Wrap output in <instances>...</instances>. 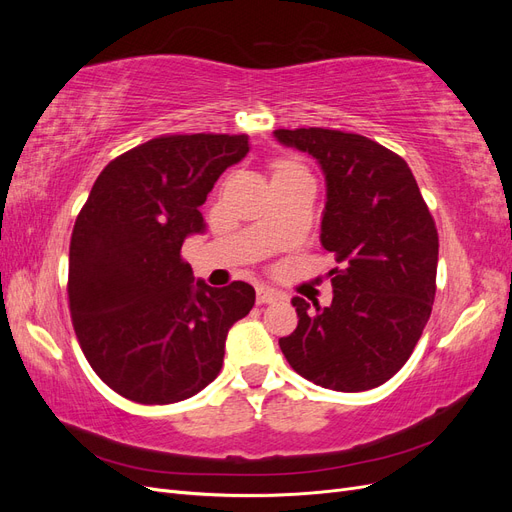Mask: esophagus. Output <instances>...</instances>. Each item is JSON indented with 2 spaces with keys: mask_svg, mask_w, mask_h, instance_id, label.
<instances>
[{
  "mask_svg": "<svg viewBox=\"0 0 512 512\" xmlns=\"http://www.w3.org/2000/svg\"><path fill=\"white\" fill-rule=\"evenodd\" d=\"M277 299H280V292H275L273 288H258L256 290V301L258 303H275Z\"/></svg>",
  "mask_w": 512,
  "mask_h": 512,
  "instance_id": "obj_1",
  "label": "esophagus"
}]
</instances>
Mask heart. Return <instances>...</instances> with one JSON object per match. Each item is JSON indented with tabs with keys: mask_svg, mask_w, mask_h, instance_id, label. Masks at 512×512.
I'll use <instances>...</instances> for the list:
<instances>
[{
	"mask_svg": "<svg viewBox=\"0 0 512 512\" xmlns=\"http://www.w3.org/2000/svg\"><path fill=\"white\" fill-rule=\"evenodd\" d=\"M297 168H301L297 162H292V160H280V162L275 164L273 175H275V173H286V170H297Z\"/></svg>",
	"mask_w": 512,
	"mask_h": 512,
	"instance_id": "obj_1",
	"label": "heart"
}]
</instances>
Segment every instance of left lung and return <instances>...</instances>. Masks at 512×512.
<instances>
[{
    "label": "left lung",
    "mask_w": 512,
    "mask_h": 512,
    "mask_svg": "<svg viewBox=\"0 0 512 512\" xmlns=\"http://www.w3.org/2000/svg\"><path fill=\"white\" fill-rule=\"evenodd\" d=\"M309 153L327 181L320 243L335 252L333 301L294 297L299 324L280 348L290 367L324 389H376L406 365L436 297L438 230L410 166L342 130H275Z\"/></svg>",
    "instance_id": "1"
}]
</instances>
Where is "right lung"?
Segmentation results:
<instances>
[{"mask_svg": "<svg viewBox=\"0 0 512 512\" xmlns=\"http://www.w3.org/2000/svg\"><path fill=\"white\" fill-rule=\"evenodd\" d=\"M247 151L245 134L160 136L91 188L70 241V316L91 369L121 397L175 404L218 378L228 329L256 292L194 280L181 245L205 232L200 205Z\"/></svg>", "mask_w": 512, "mask_h": 512, "instance_id": "right-lung-1", "label": "right lung"}]
</instances>
